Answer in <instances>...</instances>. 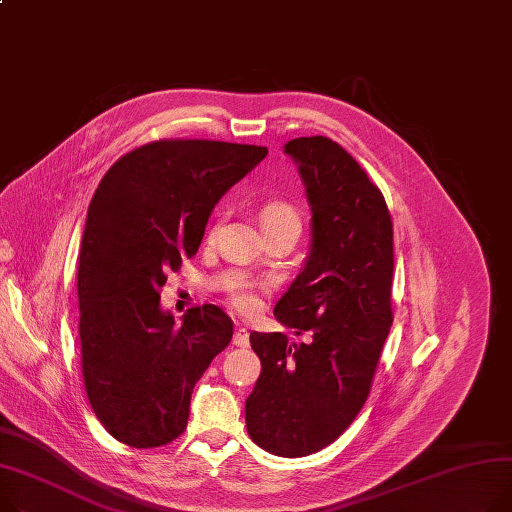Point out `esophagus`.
I'll use <instances>...</instances> for the list:
<instances>
[{
	"label": "esophagus",
	"instance_id": "obj_1",
	"mask_svg": "<svg viewBox=\"0 0 512 512\" xmlns=\"http://www.w3.org/2000/svg\"><path fill=\"white\" fill-rule=\"evenodd\" d=\"M232 342H234V346H238V348H247V346H249V331L243 329V327H236Z\"/></svg>",
	"mask_w": 512,
	"mask_h": 512
}]
</instances>
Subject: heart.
<instances>
[{"instance_id": "obj_1", "label": "heart", "mask_w": 512, "mask_h": 512, "mask_svg": "<svg viewBox=\"0 0 512 512\" xmlns=\"http://www.w3.org/2000/svg\"><path fill=\"white\" fill-rule=\"evenodd\" d=\"M261 228L274 230V228H294L300 232V214L288 201H269L261 210ZM232 302L236 309L241 311H253L257 306V298L249 290H238L232 294Z\"/></svg>"}]
</instances>
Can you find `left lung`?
<instances>
[{
	"label": "left lung",
	"mask_w": 512,
	"mask_h": 512,
	"mask_svg": "<svg viewBox=\"0 0 512 512\" xmlns=\"http://www.w3.org/2000/svg\"><path fill=\"white\" fill-rule=\"evenodd\" d=\"M284 152L298 164L313 238L274 315L311 339L251 333L261 374L245 420L267 453L306 457L342 436L370 393L393 323V222L381 189L333 140L296 138Z\"/></svg>",
	"instance_id": "left-lung-1"
}]
</instances>
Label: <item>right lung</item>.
Wrapping results in <instances>:
<instances>
[{
    "label": "right lung",
    "instance_id": "1",
    "mask_svg": "<svg viewBox=\"0 0 512 512\" xmlns=\"http://www.w3.org/2000/svg\"><path fill=\"white\" fill-rule=\"evenodd\" d=\"M265 156L263 146L160 140L121 156L92 195L78 263L82 374L96 418L123 445L175 440L195 383L230 344L220 306H195L179 325L158 292L197 253L220 197Z\"/></svg>",
    "mask_w": 512,
    "mask_h": 512
}]
</instances>
